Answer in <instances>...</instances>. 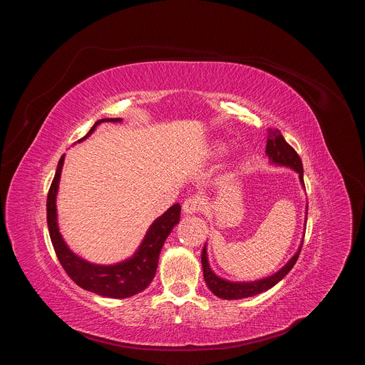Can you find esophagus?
Returning <instances> with one entry per match:
<instances>
[{
	"label": "esophagus",
	"mask_w": 365,
	"mask_h": 365,
	"mask_svg": "<svg viewBox=\"0 0 365 365\" xmlns=\"http://www.w3.org/2000/svg\"><path fill=\"white\" fill-rule=\"evenodd\" d=\"M182 207H183V212L187 215L197 214L202 210V199L199 196H190L183 202Z\"/></svg>",
	"instance_id": "esophagus-1"
}]
</instances>
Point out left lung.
<instances>
[{
    "label": "left lung",
    "mask_w": 365,
    "mask_h": 365,
    "mask_svg": "<svg viewBox=\"0 0 365 365\" xmlns=\"http://www.w3.org/2000/svg\"><path fill=\"white\" fill-rule=\"evenodd\" d=\"M266 154L269 155V159L273 165L293 169L299 175V180H300L302 186H304L303 165H302L299 154L294 151V148L290 144H287V141L283 138V135L280 134L279 130H269ZM306 214H307V210H306ZM304 227H306V218H304ZM302 245H303V240H302L300 247L296 251V254L274 274L264 277V279H259V280H254V282H230V280H225V279L217 276L212 272L210 263H207V252H206V244H205V247L202 250L203 279L206 282L207 289H210L215 296H218L221 299L232 300V299H244V297L255 296L258 293H263V292L272 289L273 286H276L293 269V266L296 264L297 258H299Z\"/></svg>",
    "instance_id": "8db88e82"
}]
</instances>
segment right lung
Wrapping results in <instances>:
<instances>
[{"instance_id": "1", "label": "right lung", "mask_w": 365, "mask_h": 365, "mask_svg": "<svg viewBox=\"0 0 365 365\" xmlns=\"http://www.w3.org/2000/svg\"><path fill=\"white\" fill-rule=\"evenodd\" d=\"M121 118H103L93 124L89 133L79 140L88 138L95 128L102 123H121ZM65 162V154L61 158L56 169L53 182L50 185L47 195V227L51 244L56 251L59 262L68 276L82 289L96 293L103 297L125 299L143 292L154 279L155 270L159 264V255L162 247L172 232L173 227L180 221V205L175 203L169 210L155 220L147 230L137 251L124 262L102 266L86 262V259L76 255L65 242L59 225H58V210L56 196L59 190V182L62 168Z\"/></svg>"}]
</instances>
